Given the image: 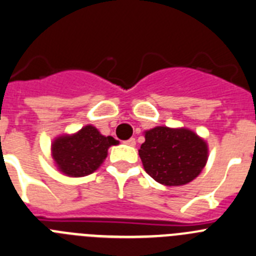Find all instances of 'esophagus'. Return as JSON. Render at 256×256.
I'll list each match as a JSON object with an SVG mask.
<instances>
[{
  "instance_id": "esophagus-1",
  "label": "esophagus",
  "mask_w": 256,
  "mask_h": 256,
  "mask_svg": "<svg viewBox=\"0 0 256 256\" xmlns=\"http://www.w3.org/2000/svg\"><path fill=\"white\" fill-rule=\"evenodd\" d=\"M125 144H126V145H130V146H135V145H136V140L134 139V138H131V139L126 140Z\"/></svg>"
}]
</instances>
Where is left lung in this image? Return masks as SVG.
Segmentation results:
<instances>
[{
  "label": "left lung",
  "mask_w": 256,
  "mask_h": 256,
  "mask_svg": "<svg viewBox=\"0 0 256 256\" xmlns=\"http://www.w3.org/2000/svg\"><path fill=\"white\" fill-rule=\"evenodd\" d=\"M207 144L188 128L158 126L145 132L139 155L145 172L160 184L190 183L207 162Z\"/></svg>",
  "instance_id": "left-lung-1"
}]
</instances>
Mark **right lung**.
<instances>
[{"instance_id":"add662e5","label":"right lung","mask_w":256,"mask_h":256,"mask_svg":"<svg viewBox=\"0 0 256 256\" xmlns=\"http://www.w3.org/2000/svg\"><path fill=\"white\" fill-rule=\"evenodd\" d=\"M118 144L112 136H104L93 126H84L74 135L60 136L52 145V158L59 170L69 176L93 173L106 159L111 145Z\"/></svg>"}]
</instances>
